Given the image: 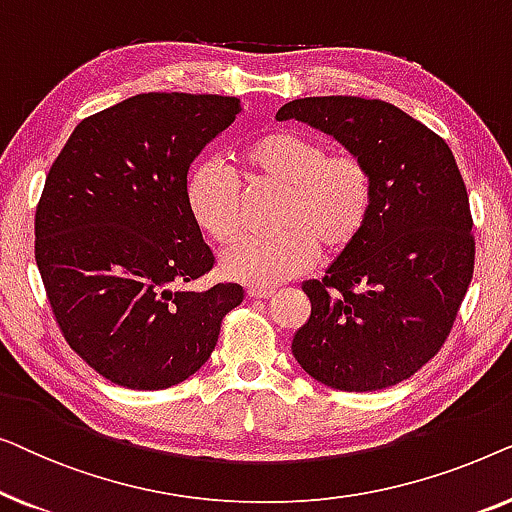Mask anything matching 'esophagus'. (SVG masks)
<instances>
[{
    "label": "esophagus",
    "mask_w": 512,
    "mask_h": 512,
    "mask_svg": "<svg viewBox=\"0 0 512 512\" xmlns=\"http://www.w3.org/2000/svg\"><path fill=\"white\" fill-rule=\"evenodd\" d=\"M275 289H270V286H249L247 289V296L249 298H270Z\"/></svg>",
    "instance_id": "obj_1"
}]
</instances>
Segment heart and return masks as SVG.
Wrapping results in <instances>:
<instances>
[{
  "label": "heart",
  "mask_w": 512,
  "mask_h": 512,
  "mask_svg": "<svg viewBox=\"0 0 512 512\" xmlns=\"http://www.w3.org/2000/svg\"><path fill=\"white\" fill-rule=\"evenodd\" d=\"M249 177L284 186L277 233L242 237L221 258L223 275L244 284H277L310 268L319 254H340L366 228L373 174L359 156L326 153L319 139L291 130L256 137L242 151ZM186 207L202 233L228 244L240 230V188L226 167L205 160L186 181Z\"/></svg>",
  "instance_id": "obj_1"
}]
</instances>
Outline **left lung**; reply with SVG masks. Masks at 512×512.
<instances>
[{"label": "left lung", "mask_w": 512, "mask_h": 512, "mask_svg": "<svg viewBox=\"0 0 512 512\" xmlns=\"http://www.w3.org/2000/svg\"><path fill=\"white\" fill-rule=\"evenodd\" d=\"M275 118L338 139L375 186L361 235L324 277L303 282L312 312L291 352L331 389L394 387L438 354L473 277V219L457 160L443 137L382 100L303 97Z\"/></svg>", "instance_id": "obj_1"}]
</instances>
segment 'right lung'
<instances>
[{
  "label": "right lung",
  "instance_id": "add662e5",
  "mask_svg": "<svg viewBox=\"0 0 512 512\" xmlns=\"http://www.w3.org/2000/svg\"><path fill=\"white\" fill-rule=\"evenodd\" d=\"M237 114V97H128L83 118L48 172L37 268L69 347L118 387L188 380L242 303L240 284L188 289L214 265L186 207L188 170Z\"/></svg>",
  "mask_w": 512,
  "mask_h": 512
}]
</instances>
